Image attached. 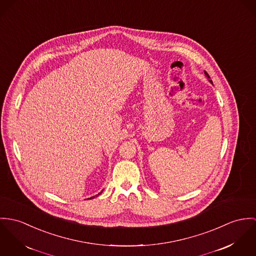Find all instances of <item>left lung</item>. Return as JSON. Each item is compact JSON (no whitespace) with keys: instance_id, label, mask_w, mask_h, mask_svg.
Returning <instances> with one entry per match:
<instances>
[{"instance_id":"obj_1","label":"left lung","mask_w":256,"mask_h":256,"mask_svg":"<svg viewBox=\"0 0 256 256\" xmlns=\"http://www.w3.org/2000/svg\"><path fill=\"white\" fill-rule=\"evenodd\" d=\"M204 74H205V76H206V78H210V76H209V74H207V72H204ZM209 82H211V84H213V82H212V80H209Z\"/></svg>"}]
</instances>
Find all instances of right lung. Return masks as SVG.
<instances>
[{
	"instance_id": "1",
	"label": "right lung",
	"mask_w": 256,
	"mask_h": 256,
	"mask_svg": "<svg viewBox=\"0 0 256 256\" xmlns=\"http://www.w3.org/2000/svg\"><path fill=\"white\" fill-rule=\"evenodd\" d=\"M102 192H103V190H102ZM102 192H99V194H97V196H99V194H102ZM95 196H92V198H88V199L95 198Z\"/></svg>"
}]
</instances>
